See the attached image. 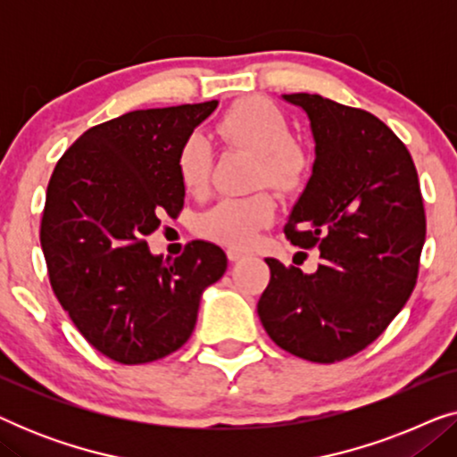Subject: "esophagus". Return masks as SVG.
Masks as SVG:
<instances>
[{"mask_svg": "<svg viewBox=\"0 0 457 457\" xmlns=\"http://www.w3.org/2000/svg\"><path fill=\"white\" fill-rule=\"evenodd\" d=\"M227 255H228L230 262H239V260L245 258L247 252H243V249H237V247H228L227 249Z\"/></svg>", "mask_w": 457, "mask_h": 457, "instance_id": "34e87169", "label": "esophagus"}]
</instances>
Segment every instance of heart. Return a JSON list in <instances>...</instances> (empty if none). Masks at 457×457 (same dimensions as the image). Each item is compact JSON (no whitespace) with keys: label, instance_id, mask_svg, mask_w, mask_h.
Masks as SVG:
<instances>
[{"label":"heart","instance_id":"1","mask_svg":"<svg viewBox=\"0 0 457 457\" xmlns=\"http://www.w3.org/2000/svg\"><path fill=\"white\" fill-rule=\"evenodd\" d=\"M218 133L258 158L253 180L272 189H293L303 177L305 155L289 143V127L277 108L260 99H249L230 108L218 122ZM179 177L187 191L199 193L208 183L210 143L191 135L179 152ZM274 202L266 193L220 199L199 214L197 230L222 245L245 247L260 228L274 220Z\"/></svg>","mask_w":457,"mask_h":457}]
</instances>
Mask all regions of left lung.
Masks as SVG:
<instances>
[{
    "label": "left lung",
    "instance_id": "obj_1",
    "mask_svg": "<svg viewBox=\"0 0 457 457\" xmlns=\"http://www.w3.org/2000/svg\"><path fill=\"white\" fill-rule=\"evenodd\" d=\"M280 97L305 112L314 139L285 233L322 260L308 274L266 258L258 316L280 349L333 364L370 345L414 291L427 237L420 183L408 147L370 112L310 93Z\"/></svg>",
    "mask_w": 457,
    "mask_h": 457
}]
</instances>
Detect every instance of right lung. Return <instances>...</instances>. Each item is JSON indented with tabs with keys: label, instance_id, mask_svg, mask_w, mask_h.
Listing matches in <instances>:
<instances>
[{
	"label": "right lung",
	"instance_id": "add662e5",
	"mask_svg": "<svg viewBox=\"0 0 457 457\" xmlns=\"http://www.w3.org/2000/svg\"><path fill=\"white\" fill-rule=\"evenodd\" d=\"M218 102L135 110L97 124L62 155L47 185L41 249L52 289L105 358L147 364L177 352L227 253L193 241L174 260L149 252L160 216L185 202L179 152Z\"/></svg>",
	"mask_w": 457,
	"mask_h": 457
}]
</instances>
